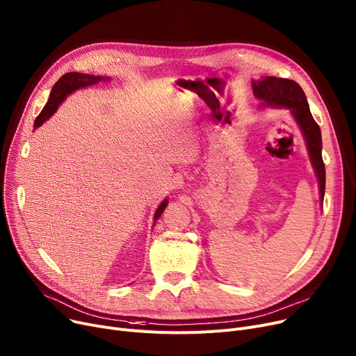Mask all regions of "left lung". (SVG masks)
I'll list each match as a JSON object with an SVG mask.
<instances>
[{
	"label": "left lung",
	"instance_id": "1",
	"mask_svg": "<svg viewBox=\"0 0 356 356\" xmlns=\"http://www.w3.org/2000/svg\"><path fill=\"white\" fill-rule=\"evenodd\" d=\"M254 95L264 101L268 105L274 106H286L290 108L296 121L300 125L303 136L307 143V148L310 153V159L316 170L317 179L321 186V197L323 200L325 196V183H326V172L325 163L322 159V134L321 127L313 120L310 108L307 105V98L302 86L294 81L266 76L261 81L252 82Z\"/></svg>",
	"mask_w": 356,
	"mask_h": 356
}]
</instances>
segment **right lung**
Returning <instances> with one entry per match:
<instances>
[{
    "instance_id": "right-lung-1",
    "label": "right lung",
    "mask_w": 356,
    "mask_h": 356,
    "mask_svg": "<svg viewBox=\"0 0 356 356\" xmlns=\"http://www.w3.org/2000/svg\"><path fill=\"white\" fill-rule=\"evenodd\" d=\"M99 81H102L101 76H92V74H83V73H78V72L65 73L63 76L58 82H56L54 86L51 88L50 97H49V101H47L46 106L43 108V111L40 112L39 117H37L35 121H34V128H39L46 120H49L54 114V111L58 109L60 102H63V99L69 95V93H72L73 90H76L79 88H85V86H90L93 83H98ZM165 207H167V199H164L160 207L157 208L156 215H154L156 219L160 218V215L163 213Z\"/></svg>"
}]
</instances>
